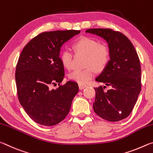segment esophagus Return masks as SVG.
I'll use <instances>...</instances> for the list:
<instances>
[{
  "instance_id": "obj_1",
  "label": "esophagus",
  "mask_w": 153,
  "mask_h": 153,
  "mask_svg": "<svg viewBox=\"0 0 153 153\" xmlns=\"http://www.w3.org/2000/svg\"><path fill=\"white\" fill-rule=\"evenodd\" d=\"M78 86H79V90H83L84 88H85L86 87H87L86 85L82 84H79Z\"/></svg>"
}]
</instances>
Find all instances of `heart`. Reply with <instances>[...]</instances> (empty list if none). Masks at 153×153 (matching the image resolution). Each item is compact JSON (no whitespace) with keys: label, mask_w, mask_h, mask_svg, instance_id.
Instances as JSON below:
<instances>
[{"label":"heart","mask_w":153,"mask_h":153,"mask_svg":"<svg viewBox=\"0 0 153 153\" xmlns=\"http://www.w3.org/2000/svg\"><path fill=\"white\" fill-rule=\"evenodd\" d=\"M74 47L76 51L86 54V65L84 69H75L69 74V77L79 84H86L94 77V68L102 70L109 60V52L107 46L98 45L97 40L88 37H82L74 43ZM61 60L63 66L69 69L71 66L73 53L70 48H65L60 54Z\"/></svg>","instance_id":"b5f03b06"}]
</instances>
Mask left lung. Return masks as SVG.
Masks as SVG:
<instances>
[{
    "mask_svg": "<svg viewBox=\"0 0 153 153\" xmlns=\"http://www.w3.org/2000/svg\"><path fill=\"white\" fill-rule=\"evenodd\" d=\"M86 33L97 35L107 42L109 60L95 80L110 85L95 88L94 112L108 121L128 117L133 110L141 90L140 63L135 48L123 33L110 29H89Z\"/></svg>",
    "mask_w": 153,
    "mask_h": 153,
    "instance_id": "1",
    "label": "left lung"
}]
</instances>
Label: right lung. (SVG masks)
<instances>
[{
    "mask_svg": "<svg viewBox=\"0 0 153 153\" xmlns=\"http://www.w3.org/2000/svg\"><path fill=\"white\" fill-rule=\"evenodd\" d=\"M79 33L74 30L42 33L30 40L21 53L15 72L18 98L36 123L55 126L69 112L79 88L72 81L60 86L65 77L60 51L65 43ZM57 83L59 88H50Z\"/></svg>",
    "mask_w": 153,
    "mask_h": 153,
    "instance_id": "obj_1",
    "label": "right lung"
}]
</instances>
